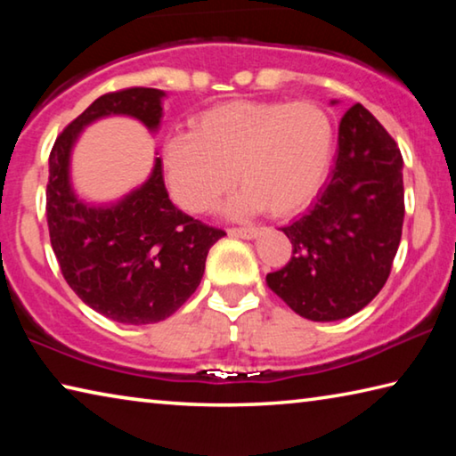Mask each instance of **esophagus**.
I'll return each instance as SVG.
<instances>
[{
    "mask_svg": "<svg viewBox=\"0 0 456 456\" xmlns=\"http://www.w3.org/2000/svg\"><path fill=\"white\" fill-rule=\"evenodd\" d=\"M231 237H239V239H256L259 235L257 227H241V229H229Z\"/></svg>",
    "mask_w": 456,
    "mask_h": 456,
    "instance_id": "1",
    "label": "esophagus"
}]
</instances>
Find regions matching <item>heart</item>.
I'll list each match as a JSON object with an SVG mask.
<instances>
[{"instance_id": "b5f03b06", "label": "heart", "mask_w": 456, "mask_h": 456, "mask_svg": "<svg viewBox=\"0 0 456 456\" xmlns=\"http://www.w3.org/2000/svg\"><path fill=\"white\" fill-rule=\"evenodd\" d=\"M331 154L334 126L320 104L233 100L192 118L191 134L168 138L163 160L183 209L209 211L233 172L241 191L229 199L227 215L267 209L285 217L318 195Z\"/></svg>"}]
</instances>
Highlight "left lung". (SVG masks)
Masks as SVG:
<instances>
[{
	"mask_svg": "<svg viewBox=\"0 0 456 456\" xmlns=\"http://www.w3.org/2000/svg\"><path fill=\"white\" fill-rule=\"evenodd\" d=\"M338 104V100H331ZM403 154L384 126L354 104L338 130L330 183L281 231L293 256L267 285L312 322L350 318L384 288L404 223Z\"/></svg>",
	"mask_w": 456,
	"mask_h": 456,
	"instance_id": "8db88e82",
	"label": "left lung"
}]
</instances>
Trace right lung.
<instances>
[{
	"instance_id": "right-lung-1",
	"label": "right lung",
	"mask_w": 456,
	"mask_h": 456,
	"mask_svg": "<svg viewBox=\"0 0 456 456\" xmlns=\"http://www.w3.org/2000/svg\"><path fill=\"white\" fill-rule=\"evenodd\" d=\"M165 96L157 88L100 96L66 126L50 152L45 211L61 275L88 307L128 326L163 322L179 310L199 288L207 253L225 231L176 209L160 157H154L149 179L126 195L90 203L72 184V152L84 128L108 117L134 118L157 133Z\"/></svg>"
}]
</instances>
